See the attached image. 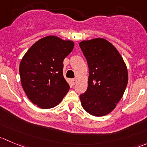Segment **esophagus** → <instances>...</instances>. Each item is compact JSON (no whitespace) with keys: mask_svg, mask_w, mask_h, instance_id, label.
Wrapping results in <instances>:
<instances>
[{"mask_svg":"<svg viewBox=\"0 0 147 147\" xmlns=\"http://www.w3.org/2000/svg\"><path fill=\"white\" fill-rule=\"evenodd\" d=\"M77 82V79H71V83H72V84H76V83Z\"/></svg>","mask_w":147,"mask_h":147,"instance_id":"1","label":"esophagus"}]
</instances>
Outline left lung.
I'll list each match as a JSON object with an SVG mask.
<instances>
[{
    "label": "left lung",
    "instance_id": "1",
    "mask_svg": "<svg viewBox=\"0 0 147 147\" xmlns=\"http://www.w3.org/2000/svg\"><path fill=\"white\" fill-rule=\"evenodd\" d=\"M89 66L86 92L80 94L83 108L94 116L113 111L128 84V71L117 49L107 40L93 39L79 43Z\"/></svg>",
    "mask_w": 147,
    "mask_h": 147
}]
</instances>
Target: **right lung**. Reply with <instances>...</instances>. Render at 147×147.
<instances>
[{
	"mask_svg": "<svg viewBox=\"0 0 147 147\" xmlns=\"http://www.w3.org/2000/svg\"><path fill=\"white\" fill-rule=\"evenodd\" d=\"M74 46L72 41L47 36L34 43L22 58L19 65L22 87L29 100L40 108L55 107L69 90L63 63Z\"/></svg>",
	"mask_w": 147,
	"mask_h": 147,
	"instance_id": "obj_1",
	"label": "right lung"
}]
</instances>
